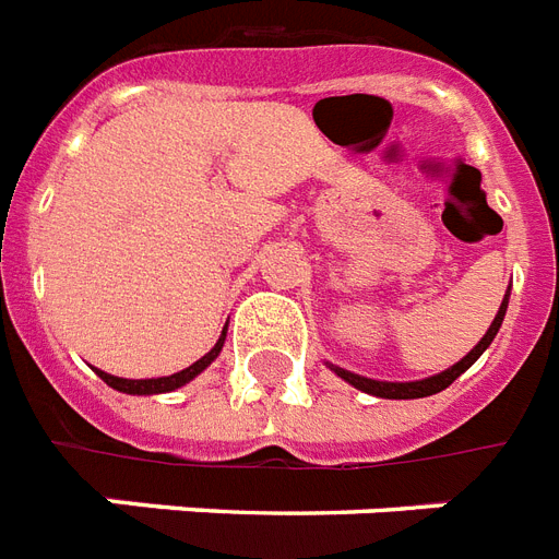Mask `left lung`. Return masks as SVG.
<instances>
[{"instance_id":"1","label":"left lung","mask_w":559,"mask_h":559,"mask_svg":"<svg viewBox=\"0 0 559 559\" xmlns=\"http://www.w3.org/2000/svg\"><path fill=\"white\" fill-rule=\"evenodd\" d=\"M508 298H511V287H508V293H504L502 305H499V313H496V319L490 322V328H487V333L478 340V345L473 350H469L467 357H461L455 366H450L447 371L441 373H432V377H424V380H408V382H389V380H371V377H362V373H354V371H345V368L333 366V362H328V368H331L336 377H342V380L348 382V385H354V389L366 391V394H373V397H385V400H417V397H429V394H438V391H443L447 385H452V382L459 380L461 373L467 371L473 362H476L481 354H485L487 348H490V342L496 340V333H499V328H502L504 322V313H508Z\"/></svg>"}]
</instances>
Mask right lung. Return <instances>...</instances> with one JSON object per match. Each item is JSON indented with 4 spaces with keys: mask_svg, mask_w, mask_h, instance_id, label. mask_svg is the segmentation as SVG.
I'll return each mask as SVG.
<instances>
[{
    "mask_svg": "<svg viewBox=\"0 0 559 559\" xmlns=\"http://www.w3.org/2000/svg\"><path fill=\"white\" fill-rule=\"evenodd\" d=\"M226 331H228V324L223 328V333H219L217 345H214V348H211L205 357H200L197 362H193V366L182 368V371L170 373V377H153V380H124V377H112V373L100 371V368H95V371H98V377L107 382L109 389L124 391V394H165V391H177V389H182L186 382H191L197 373L205 371V368H209L211 362L219 357V350H223V345H226Z\"/></svg>",
    "mask_w": 559,
    "mask_h": 559,
    "instance_id": "add662e5",
    "label": "right lung"
}]
</instances>
